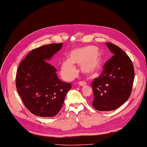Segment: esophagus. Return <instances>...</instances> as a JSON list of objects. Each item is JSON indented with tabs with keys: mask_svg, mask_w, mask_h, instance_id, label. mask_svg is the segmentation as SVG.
Returning a JSON list of instances; mask_svg holds the SVG:
<instances>
[{
	"mask_svg": "<svg viewBox=\"0 0 147 147\" xmlns=\"http://www.w3.org/2000/svg\"><path fill=\"white\" fill-rule=\"evenodd\" d=\"M79 85L80 86H85L86 85V83L84 82H79Z\"/></svg>",
	"mask_w": 147,
	"mask_h": 147,
	"instance_id": "obj_1",
	"label": "esophagus"
}]
</instances>
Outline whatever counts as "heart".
Instances as JSON below:
<instances>
[{
    "label": "heart",
    "instance_id": "b5f03b06",
    "mask_svg": "<svg viewBox=\"0 0 147 147\" xmlns=\"http://www.w3.org/2000/svg\"><path fill=\"white\" fill-rule=\"evenodd\" d=\"M103 62L102 57L96 47L88 45L71 50L68 60L64 61L60 66V74L66 81H71L76 76L74 65L81 66V72L92 76L98 72Z\"/></svg>",
    "mask_w": 147,
    "mask_h": 147
}]
</instances>
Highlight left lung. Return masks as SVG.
Masks as SVG:
<instances>
[{"label": "left lung", "mask_w": 147, "mask_h": 147, "mask_svg": "<svg viewBox=\"0 0 147 147\" xmlns=\"http://www.w3.org/2000/svg\"><path fill=\"white\" fill-rule=\"evenodd\" d=\"M114 55L104 66L102 74L92 82V106L99 111H111L129 98L134 80L133 64L121 48L106 43Z\"/></svg>", "instance_id": "left-lung-1"}]
</instances>
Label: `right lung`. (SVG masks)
Here are the masks:
<instances>
[{
  "label": "right lung",
  "instance_id": "add662e5",
  "mask_svg": "<svg viewBox=\"0 0 147 147\" xmlns=\"http://www.w3.org/2000/svg\"><path fill=\"white\" fill-rule=\"evenodd\" d=\"M63 43L43 45L29 53L16 75V87L25 106L36 116L51 117L59 112L70 83L58 78L56 69L48 63Z\"/></svg>",
  "mask_w": 147,
  "mask_h": 147
}]
</instances>
